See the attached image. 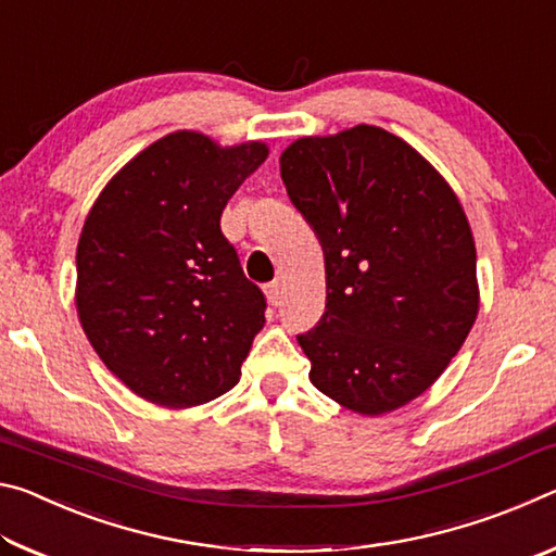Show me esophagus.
Here are the masks:
<instances>
[{"label": "esophagus", "mask_w": 556, "mask_h": 556, "mask_svg": "<svg viewBox=\"0 0 556 556\" xmlns=\"http://www.w3.org/2000/svg\"><path fill=\"white\" fill-rule=\"evenodd\" d=\"M265 291H267V299H269L271 306H281V299H285V287H281L279 279L269 281V285L265 287Z\"/></svg>", "instance_id": "esophagus-1"}]
</instances>
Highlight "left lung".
I'll list each match as a JSON object with an SVG mask.
<instances>
[{
  "label": "left lung",
  "mask_w": 556,
  "mask_h": 556,
  "mask_svg": "<svg viewBox=\"0 0 556 556\" xmlns=\"http://www.w3.org/2000/svg\"><path fill=\"white\" fill-rule=\"evenodd\" d=\"M324 242L326 312L296 341L312 382L361 414L417 397L478 314L476 244L448 184L380 127L296 139L279 159Z\"/></svg>",
  "instance_id": "1"
}]
</instances>
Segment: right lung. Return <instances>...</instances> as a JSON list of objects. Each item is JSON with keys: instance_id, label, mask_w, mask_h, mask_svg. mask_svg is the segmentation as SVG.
Returning <instances> with one entry per match:
<instances>
[{"instance_id": "obj_1", "label": "right lung", "mask_w": 556, "mask_h": 556, "mask_svg": "<svg viewBox=\"0 0 556 556\" xmlns=\"http://www.w3.org/2000/svg\"><path fill=\"white\" fill-rule=\"evenodd\" d=\"M265 159L260 142L220 149L176 131L131 159L88 213L75 304L100 361L139 397L181 409L238 384L267 299L220 215Z\"/></svg>"}]
</instances>
